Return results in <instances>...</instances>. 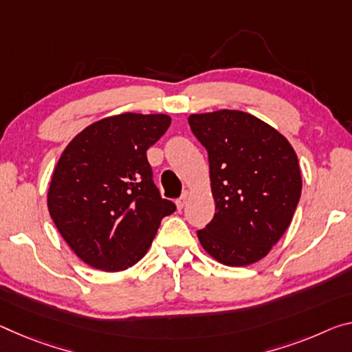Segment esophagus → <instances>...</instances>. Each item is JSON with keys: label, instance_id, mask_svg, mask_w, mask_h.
I'll use <instances>...</instances> for the list:
<instances>
[{"label": "esophagus", "instance_id": "esophagus-1", "mask_svg": "<svg viewBox=\"0 0 352 352\" xmlns=\"http://www.w3.org/2000/svg\"><path fill=\"white\" fill-rule=\"evenodd\" d=\"M188 197H189V192H188V191H183L182 196L178 197V199H177V202H175V204H177V208H178V210H182L183 206L186 205V200H188Z\"/></svg>", "mask_w": 352, "mask_h": 352}]
</instances>
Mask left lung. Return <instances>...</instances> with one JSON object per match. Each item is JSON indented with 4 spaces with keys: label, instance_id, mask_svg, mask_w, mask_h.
Wrapping results in <instances>:
<instances>
[{
    "label": "left lung",
    "instance_id": "left-lung-1",
    "mask_svg": "<svg viewBox=\"0 0 352 352\" xmlns=\"http://www.w3.org/2000/svg\"><path fill=\"white\" fill-rule=\"evenodd\" d=\"M188 122L208 152L216 204L199 241L227 266L252 265L292 224L302 189L298 156L280 133L243 111L192 114Z\"/></svg>",
    "mask_w": 352,
    "mask_h": 352
}]
</instances>
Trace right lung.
Here are the masks:
<instances>
[{
  "mask_svg": "<svg viewBox=\"0 0 352 352\" xmlns=\"http://www.w3.org/2000/svg\"><path fill=\"white\" fill-rule=\"evenodd\" d=\"M170 125L166 114L106 117L60 155L48 211L70 249L89 266L124 271L142 258L161 219L175 211L153 183L147 150Z\"/></svg>",
  "mask_w": 352,
  "mask_h": 352,
  "instance_id": "right-lung-1",
  "label": "right lung"
}]
</instances>
